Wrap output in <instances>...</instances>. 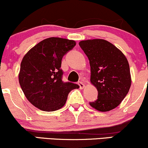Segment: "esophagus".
I'll return each instance as SVG.
<instances>
[{
	"label": "esophagus",
	"mask_w": 148,
	"mask_h": 148,
	"mask_svg": "<svg viewBox=\"0 0 148 148\" xmlns=\"http://www.w3.org/2000/svg\"><path fill=\"white\" fill-rule=\"evenodd\" d=\"M78 84H79L80 89H83V88H84L85 85H84V83H83V82H81V81H79V83H78Z\"/></svg>",
	"instance_id": "34e87169"
}]
</instances>
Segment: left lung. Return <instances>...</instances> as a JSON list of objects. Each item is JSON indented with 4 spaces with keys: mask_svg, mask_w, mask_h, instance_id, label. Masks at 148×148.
<instances>
[{
    "mask_svg": "<svg viewBox=\"0 0 148 148\" xmlns=\"http://www.w3.org/2000/svg\"><path fill=\"white\" fill-rule=\"evenodd\" d=\"M79 46L89 59L90 82L98 91L97 99L90 105L101 112L116 108L132 84L127 58L113 44L101 39L81 41Z\"/></svg>",
    "mask_w": 148,
    "mask_h": 148,
    "instance_id": "8db88e82",
    "label": "left lung"
}]
</instances>
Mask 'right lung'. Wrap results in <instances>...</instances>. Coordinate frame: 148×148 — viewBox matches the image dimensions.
Masks as SVG:
<instances>
[{"label": "right lung", "mask_w": 148, "mask_h": 148, "mask_svg": "<svg viewBox=\"0 0 148 148\" xmlns=\"http://www.w3.org/2000/svg\"><path fill=\"white\" fill-rule=\"evenodd\" d=\"M76 45L60 37L45 39L28 51L22 59L18 81L25 97L44 111H54L65 104L69 92L77 84L62 81V58Z\"/></svg>", "instance_id": "right-lung-1"}]
</instances>
